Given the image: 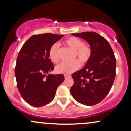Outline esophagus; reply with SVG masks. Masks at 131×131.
Here are the masks:
<instances>
[{
    "mask_svg": "<svg viewBox=\"0 0 131 131\" xmlns=\"http://www.w3.org/2000/svg\"><path fill=\"white\" fill-rule=\"evenodd\" d=\"M64 78L67 79L68 78H70V75H69V74H64Z\"/></svg>",
    "mask_w": 131,
    "mask_h": 131,
    "instance_id": "esophagus-1",
    "label": "esophagus"
}]
</instances>
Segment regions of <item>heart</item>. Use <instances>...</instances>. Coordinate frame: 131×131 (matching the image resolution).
Instances as JSON below:
<instances>
[{"label":"heart","mask_w":131,"mask_h":131,"mask_svg":"<svg viewBox=\"0 0 131 131\" xmlns=\"http://www.w3.org/2000/svg\"><path fill=\"white\" fill-rule=\"evenodd\" d=\"M64 45L74 50L73 57H77L84 65L89 62L91 56V49L89 45L83 44L82 40L75 37L67 38L63 41ZM49 57L50 60L53 63L59 61V46L57 43L53 44L49 50ZM80 67L79 61L77 60L71 62H62L58 64L56 67L57 72L60 74H68L78 70Z\"/></svg>","instance_id":"1"}]
</instances>
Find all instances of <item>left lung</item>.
<instances>
[{
	"label": "left lung",
	"instance_id": "1",
	"mask_svg": "<svg viewBox=\"0 0 131 131\" xmlns=\"http://www.w3.org/2000/svg\"><path fill=\"white\" fill-rule=\"evenodd\" d=\"M72 35L84 39L90 45V59L82 70L72 74L74 84L70 92L79 103H100L111 90L116 74V59L108 41L100 34L86 31Z\"/></svg>",
	"mask_w": 131,
	"mask_h": 131
}]
</instances>
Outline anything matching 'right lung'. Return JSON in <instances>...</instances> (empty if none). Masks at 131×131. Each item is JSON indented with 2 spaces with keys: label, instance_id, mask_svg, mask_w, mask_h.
<instances>
[{
  "label": "right lung",
  "instance_id": "obj_1",
  "mask_svg": "<svg viewBox=\"0 0 131 131\" xmlns=\"http://www.w3.org/2000/svg\"><path fill=\"white\" fill-rule=\"evenodd\" d=\"M63 37L49 33L34 35L18 53L15 70L17 86L24 100L32 106L39 107L51 102L64 81L63 74H48L54 69L49 50Z\"/></svg>",
  "mask_w": 131,
  "mask_h": 131
}]
</instances>
